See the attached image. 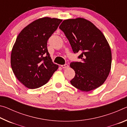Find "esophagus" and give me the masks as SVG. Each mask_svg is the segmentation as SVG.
Wrapping results in <instances>:
<instances>
[{
	"mask_svg": "<svg viewBox=\"0 0 127 127\" xmlns=\"http://www.w3.org/2000/svg\"><path fill=\"white\" fill-rule=\"evenodd\" d=\"M61 66L64 69H66V68H68L69 67V65H68V64H64V65H62Z\"/></svg>",
	"mask_w": 127,
	"mask_h": 127,
	"instance_id": "1",
	"label": "esophagus"
}]
</instances>
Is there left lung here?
Segmentation results:
<instances>
[{"label":"left lung","instance_id":"1","mask_svg":"<svg viewBox=\"0 0 127 127\" xmlns=\"http://www.w3.org/2000/svg\"><path fill=\"white\" fill-rule=\"evenodd\" d=\"M59 29L69 41L74 53H79L81 62H72L75 76L70 83L77 89L88 92L101 86L108 77L111 65V51L100 30L83 18L63 21Z\"/></svg>","mask_w":127,"mask_h":127}]
</instances>
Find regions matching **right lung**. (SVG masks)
Instances as JSON below:
<instances>
[{
  "instance_id": "add662e5",
  "label": "right lung",
  "mask_w": 127,
  "mask_h": 127,
  "mask_svg": "<svg viewBox=\"0 0 127 127\" xmlns=\"http://www.w3.org/2000/svg\"><path fill=\"white\" fill-rule=\"evenodd\" d=\"M62 21L50 17L39 18L25 27L17 36L10 64L16 78L29 89L46 84L58 68L50 57L47 42Z\"/></svg>"
}]
</instances>
